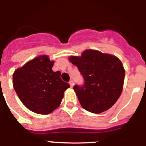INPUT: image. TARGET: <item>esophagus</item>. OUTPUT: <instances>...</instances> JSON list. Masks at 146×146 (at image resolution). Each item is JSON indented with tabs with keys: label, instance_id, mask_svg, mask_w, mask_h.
<instances>
[{
	"label": "esophagus",
	"instance_id": "34e87169",
	"mask_svg": "<svg viewBox=\"0 0 146 146\" xmlns=\"http://www.w3.org/2000/svg\"><path fill=\"white\" fill-rule=\"evenodd\" d=\"M69 83H70V85L71 87H73V85H74V82H73V80H70Z\"/></svg>",
	"mask_w": 146,
	"mask_h": 146
}]
</instances>
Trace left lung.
Instances as JSON below:
<instances>
[{"label":"left lung","mask_w":146,"mask_h":146,"mask_svg":"<svg viewBox=\"0 0 146 146\" xmlns=\"http://www.w3.org/2000/svg\"><path fill=\"white\" fill-rule=\"evenodd\" d=\"M69 60L85 79L82 86L73 87L82 108L98 114L112 107L123 90L125 70L121 61L115 55L93 49Z\"/></svg>","instance_id":"obj_1"}]
</instances>
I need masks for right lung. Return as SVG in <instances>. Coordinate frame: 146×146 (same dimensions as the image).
Wrapping results in <instances>:
<instances>
[{
    "label": "right lung",
    "instance_id": "add662e5",
    "mask_svg": "<svg viewBox=\"0 0 146 146\" xmlns=\"http://www.w3.org/2000/svg\"><path fill=\"white\" fill-rule=\"evenodd\" d=\"M54 61L48 55H40L13 75V87L22 104L32 112L50 114L60 106L70 85L61 79V72L52 70Z\"/></svg>",
    "mask_w": 146,
    "mask_h": 146
}]
</instances>
